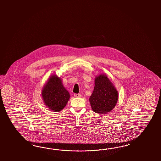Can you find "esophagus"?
<instances>
[{
  "label": "esophagus",
  "instance_id": "1",
  "mask_svg": "<svg viewBox=\"0 0 161 161\" xmlns=\"http://www.w3.org/2000/svg\"><path fill=\"white\" fill-rule=\"evenodd\" d=\"M74 96L75 97H81V95L80 94H74Z\"/></svg>",
  "mask_w": 161,
  "mask_h": 161
}]
</instances>
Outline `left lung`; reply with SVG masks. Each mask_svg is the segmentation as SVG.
<instances>
[{
	"instance_id": "1",
	"label": "left lung",
	"mask_w": 161,
	"mask_h": 161,
	"mask_svg": "<svg viewBox=\"0 0 161 161\" xmlns=\"http://www.w3.org/2000/svg\"><path fill=\"white\" fill-rule=\"evenodd\" d=\"M118 93L106 75L100 74L94 81L93 93L89 98L91 107L97 113H107L115 107Z\"/></svg>"
}]
</instances>
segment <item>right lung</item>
Masks as SVG:
<instances>
[{
    "label": "right lung",
    "instance_id": "obj_1",
    "mask_svg": "<svg viewBox=\"0 0 161 161\" xmlns=\"http://www.w3.org/2000/svg\"><path fill=\"white\" fill-rule=\"evenodd\" d=\"M42 97L49 108L54 112H59L66 106L70 95L64 87L61 78L53 75L44 86Z\"/></svg>",
    "mask_w": 161,
    "mask_h": 161
}]
</instances>
